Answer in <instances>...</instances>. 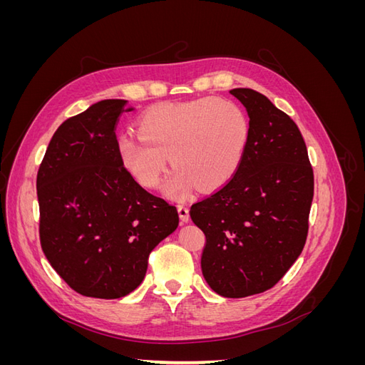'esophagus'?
I'll return each instance as SVG.
<instances>
[{"label":"esophagus","mask_w":365,"mask_h":365,"mask_svg":"<svg viewBox=\"0 0 365 365\" xmlns=\"http://www.w3.org/2000/svg\"><path fill=\"white\" fill-rule=\"evenodd\" d=\"M178 215L182 224H187L190 220V215H189V208L184 207V205H178Z\"/></svg>","instance_id":"34e87169"}]
</instances>
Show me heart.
<instances>
[{"label": "heart", "mask_w": 365, "mask_h": 365, "mask_svg": "<svg viewBox=\"0 0 365 365\" xmlns=\"http://www.w3.org/2000/svg\"><path fill=\"white\" fill-rule=\"evenodd\" d=\"M140 135H121V163L143 185L155 187L168 165L175 170L164 193L184 200L193 187L216 190L237 172L250 140L244 109L219 97H201L180 105H158L143 114Z\"/></svg>", "instance_id": "1"}]
</instances>
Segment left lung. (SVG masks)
<instances>
[{
    "label": "left lung",
    "mask_w": 365,
    "mask_h": 365,
    "mask_svg": "<svg viewBox=\"0 0 365 365\" xmlns=\"http://www.w3.org/2000/svg\"><path fill=\"white\" fill-rule=\"evenodd\" d=\"M247 108L250 140L237 172L190 208L205 235L201 268L216 294L271 289L300 256L314 197V172L300 129L267 96L230 91Z\"/></svg>",
    "instance_id": "left-lung-1"
}]
</instances>
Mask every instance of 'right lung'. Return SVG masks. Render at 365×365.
I'll list each match as a JSON object with an SVG mask.
<instances>
[{"label": "right lung", "mask_w": 365, "mask_h": 365, "mask_svg": "<svg viewBox=\"0 0 365 365\" xmlns=\"http://www.w3.org/2000/svg\"><path fill=\"white\" fill-rule=\"evenodd\" d=\"M132 109L106 98L65 120L36 178L43 254L70 288L105 300L138 288L150 251L180 224L176 207L120 160L114 129Z\"/></svg>", "instance_id": "add662e5"}]
</instances>
